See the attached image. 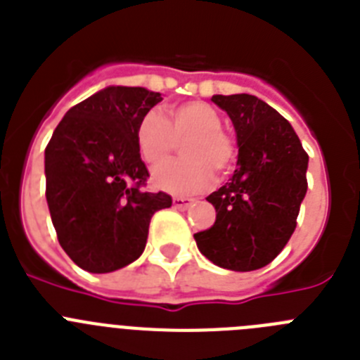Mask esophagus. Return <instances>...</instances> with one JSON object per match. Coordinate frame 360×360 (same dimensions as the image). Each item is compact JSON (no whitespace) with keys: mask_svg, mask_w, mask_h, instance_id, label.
<instances>
[{"mask_svg":"<svg viewBox=\"0 0 360 360\" xmlns=\"http://www.w3.org/2000/svg\"><path fill=\"white\" fill-rule=\"evenodd\" d=\"M173 205H174V209H180V211H184V209H187L191 205V200L182 198V196H174Z\"/></svg>","mask_w":360,"mask_h":360,"instance_id":"1","label":"esophagus"}]
</instances>
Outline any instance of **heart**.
Instances as JSON below:
<instances>
[{
	"instance_id": "obj_1",
	"label": "heart",
	"mask_w": 360,
	"mask_h": 360,
	"mask_svg": "<svg viewBox=\"0 0 360 360\" xmlns=\"http://www.w3.org/2000/svg\"><path fill=\"white\" fill-rule=\"evenodd\" d=\"M221 115L202 101L176 104L167 115L149 111L136 126L135 141L142 160L158 165L184 142V160L167 162L153 173V184L171 195H196L207 189L212 176L225 174L236 158V141L221 128Z\"/></svg>"
}]
</instances>
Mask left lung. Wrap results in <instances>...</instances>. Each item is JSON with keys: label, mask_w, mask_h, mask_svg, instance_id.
<instances>
[{"label": "left lung", "mask_w": 360, "mask_h": 360, "mask_svg": "<svg viewBox=\"0 0 360 360\" xmlns=\"http://www.w3.org/2000/svg\"><path fill=\"white\" fill-rule=\"evenodd\" d=\"M238 136V167L207 196L216 221L196 232L200 252L221 269L269 265L288 243L307 195L308 155L290 122L254 95H214Z\"/></svg>", "instance_id": "obj_1"}]
</instances>
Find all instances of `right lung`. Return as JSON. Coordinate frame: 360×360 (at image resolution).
I'll list each match as a JSON object with an SVG mask.
<instances>
[{
    "instance_id": "add662e5",
    "label": "right lung",
    "mask_w": 360,
    "mask_h": 360,
    "mask_svg": "<svg viewBox=\"0 0 360 360\" xmlns=\"http://www.w3.org/2000/svg\"><path fill=\"white\" fill-rule=\"evenodd\" d=\"M160 101L146 88H104L66 111L44 149L57 240L82 270L106 274L135 262L151 216L173 203L144 189L149 173L135 141L141 119Z\"/></svg>"
}]
</instances>
